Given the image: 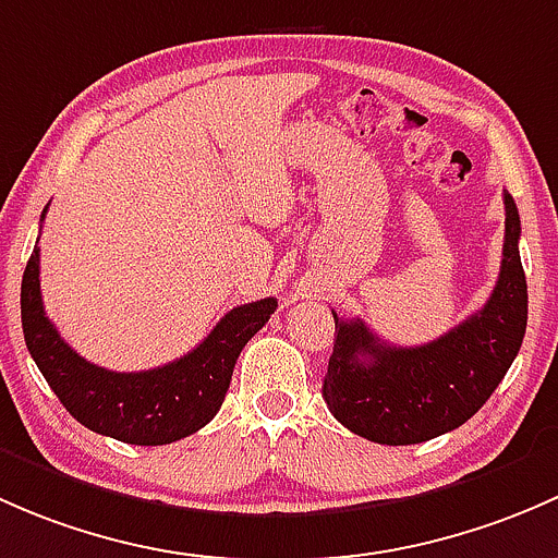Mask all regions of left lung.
Returning <instances> with one entry per match:
<instances>
[{"mask_svg": "<svg viewBox=\"0 0 558 558\" xmlns=\"http://www.w3.org/2000/svg\"><path fill=\"white\" fill-rule=\"evenodd\" d=\"M521 220L505 193L499 279L473 317L422 347H389L363 319H336L322 398L360 438L387 446L424 444L462 427L505 378L526 332Z\"/></svg>", "mask_w": 558, "mask_h": 558, "instance_id": "8db88e82", "label": "left lung"}]
</instances>
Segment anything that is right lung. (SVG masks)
Returning <instances> with one entry per match:
<instances>
[{
    "label": "right lung",
    "instance_id": "right-lung-1",
    "mask_svg": "<svg viewBox=\"0 0 558 558\" xmlns=\"http://www.w3.org/2000/svg\"><path fill=\"white\" fill-rule=\"evenodd\" d=\"M274 312L277 298L244 303L217 322L185 357L153 371L118 373L80 357L45 317L39 246L21 281L23 338L56 398L88 429L134 446L174 444L209 424L226 400L241 349Z\"/></svg>",
    "mask_w": 558,
    "mask_h": 558
}]
</instances>
